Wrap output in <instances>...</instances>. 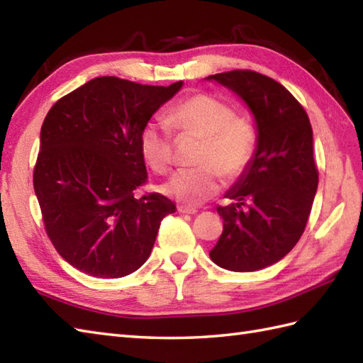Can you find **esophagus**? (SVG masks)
Masks as SVG:
<instances>
[{
    "mask_svg": "<svg viewBox=\"0 0 363 363\" xmlns=\"http://www.w3.org/2000/svg\"><path fill=\"white\" fill-rule=\"evenodd\" d=\"M177 212L182 215H195L198 211L195 207H187V206H177Z\"/></svg>",
    "mask_w": 363,
    "mask_h": 363,
    "instance_id": "esophagus-1",
    "label": "esophagus"
}]
</instances>
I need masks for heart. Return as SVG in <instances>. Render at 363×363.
I'll list each match as a JSON object with an SVG mask.
<instances>
[{"mask_svg":"<svg viewBox=\"0 0 363 363\" xmlns=\"http://www.w3.org/2000/svg\"><path fill=\"white\" fill-rule=\"evenodd\" d=\"M168 121L182 133L204 138L196 168H182L162 184L160 190L187 206H198L221 187L223 176H240L256 148V133L243 117H234L228 103L207 94L184 99L169 112ZM140 152L156 173H165L173 162L169 129L162 123H148L140 134Z\"/></svg>","mask_w":363,"mask_h":363,"instance_id":"1","label":"heart"}]
</instances>
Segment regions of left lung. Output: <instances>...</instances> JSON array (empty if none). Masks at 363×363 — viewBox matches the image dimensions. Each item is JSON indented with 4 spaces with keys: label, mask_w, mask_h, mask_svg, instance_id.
<instances>
[{
    "label": "left lung",
    "mask_w": 363,
    "mask_h": 363,
    "mask_svg": "<svg viewBox=\"0 0 363 363\" xmlns=\"http://www.w3.org/2000/svg\"><path fill=\"white\" fill-rule=\"evenodd\" d=\"M242 99L256 123L248 167L217 207L223 233L209 256L230 272L279 262L303 235L318 187L309 117L282 84L251 70L207 76Z\"/></svg>",
    "instance_id": "obj_1"
}]
</instances>
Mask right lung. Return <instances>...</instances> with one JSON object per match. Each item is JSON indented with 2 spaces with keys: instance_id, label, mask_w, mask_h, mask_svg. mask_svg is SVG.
<instances>
[{
  "instance_id": "1",
  "label": "right lung",
  "mask_w": 363,
  "mask_h": 363,
  "mask_svg": "<svg viewBox=\"0 0 363 363\" xmlns=\"http://www.w3.org/2000/svg\"><path fill=\"white\" fill-rule=\"evenodd\" d=\"M184 86H142L115 76L84 84L54 104L40 130L34 190L46 234L72 267L117 279L150 257L160 221L176 206L146 181L140 134Z\"/></svg>"
}]
</instances>
